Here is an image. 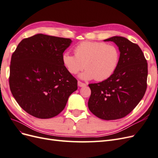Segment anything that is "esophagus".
I'll return each mask as SVG.
<instances>
[{
    "label": "esophagus",
    "instance_id": "1",
    "mask_svg": "<svg viewBox=\"0 0 158 158\" xmlns=\"http://www.w3.org/2000/svg\"><path fill=\"white\" fill-rule=\"evenodd\" d=\"M78 85L79 87H85V86H86V84L82 82H80V81H78Z\"/></svg>",
    "mask_w": 158,
    "mask_h": 158
}]
</instances>
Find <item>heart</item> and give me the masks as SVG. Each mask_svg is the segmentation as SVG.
I'll return each instance as SVG.
<instances>
[{"label": "heart", "instance_id": "obj_1", "mask_svg": "<svg viewBox=\"0 0 158 158\" xmlns=\"http://www.w3.org/2000/svg\"><path fill=\"white\" fill-rule=\"evenodd\" d=\"M74 55L69 52L62 55V62L71 74L86 68L79 77L83 80L103 81L109 78L118 68L120 51L113 44L103 42L84 41L74 49Z\"/></svg>", "mask_w": 158, "mask_h": 158}]
</instances>
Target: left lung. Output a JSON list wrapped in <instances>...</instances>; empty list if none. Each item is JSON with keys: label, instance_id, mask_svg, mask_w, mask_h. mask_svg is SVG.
Returning a JSON list of instances; mask_svg holds the SVG:
<instances>
[{"label": "left lung", "instance_id": "obj_1", "mask_svg": "<svg viewBox=\"0 0 158 158\" xmlns=\"http://www.w3.org/2000/svg\"><path fill=\"white\" fill-rule=\"evenodd\" d=\"M104 41H113L120 51L118 68L109 78L89 84V111L103 120H116L127 116L139 103L147 88L148 63L137 44L120 36Z\"/></svg>", "mask_w": 158, "mask_h": 158}]
</instances>
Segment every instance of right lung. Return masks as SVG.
<instances>
[{
  "label": "right lung",
  "instance_id": "1",
  "mask_svg": "<svg viewBox=\"0 0 158 158\" xmlns=\"http://www.w3.org/2000/svg\"><path fill=\"white\" fill-rule=\"evenodd\" d=\"M71 43L67 38L39 33L22 40L13 52L10 91L19 106L31 115L56 116L77 89V80L62 62V55Z\"/></svg>",
  "mask_w": 158,
  "mask_h": 158
}]
</instances>
